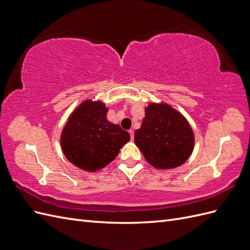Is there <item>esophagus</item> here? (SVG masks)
Segmentation results:
<instances>
[{
  "mask_svg": "<svg viewBox=\"0 0 250 250\" xmlns=\"http://www.w3.org/2000/svg\"><path fill=\"white\" fill-rule=\"evenodd\" d=\"M129 133H130V138H131V140H133V138H134V135H133V130H132V129H130V130H129Z\"/></svg>",
  "mask_w": 250,
  "mask_h": 250,
  "instance_id": "esophagus-1",
  "label": "esophagus"
}]
</instances>
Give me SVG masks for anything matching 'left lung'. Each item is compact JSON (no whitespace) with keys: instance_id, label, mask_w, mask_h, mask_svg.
<instances>
[{"instance_id":"left-lung-1","label":"left lung","mask_w":250,"mask_h":250,"mask_svg":"<svg viewBox=\"0 0 250 250\" xmlns=\"http://www.w3.org/2000/svg\"><path fill=\"white\" fill-rule=\"evenodd\" d=\"M134 143L145 160L156 169L179 167L191 156L195 137L183 113L167 103L150 102Z\"/></svg>"}]
</instances>
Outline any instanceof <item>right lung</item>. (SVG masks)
Segmentation results:
<instances>
[{
  "instance_id": "right-lung-1",
  "label": "right lung",
  "mask_w": 250,
  "mask_h": 250,
  "mask_svg": "<svg viewBox=\"0 0 250 250\" xmlns=\"http://www.w3.org/2000/svg\"><path fill=\"white\" fill-rule=\"evenodd\" d=\"M104 102L87 99L74 109L60 135V146L67 161L87 172L110 164L130 134L107 120Z\"/></svg>"
}]
</instances>
